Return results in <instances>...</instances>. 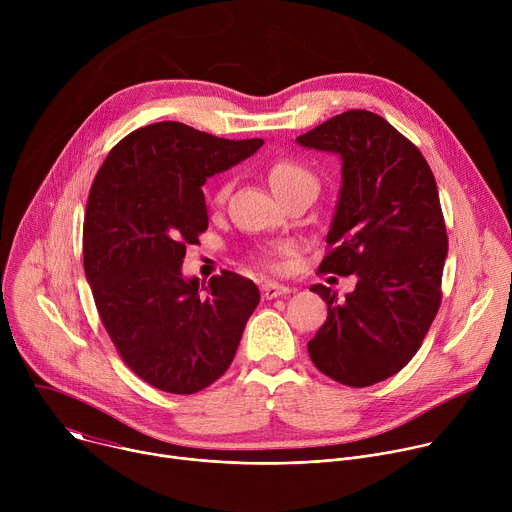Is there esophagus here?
Returning <instances> with one entry per match:
<instances>
[{
	"label": "esophagus",
	"instance_id": "1",
	"mask_svg": "<svg viewBox=\"0 0 512 512\" xmlns=\"http://www.w3.org/2000/svg\"><path fill=\"white\" fill-rule=\"evenodd\" d=\"M289 291H291V287H287V285H283V283H277V281H265V283L261 285V296H263L265 300H275V298H279V296L289 294Z\"/></svg>",
	"mask_w": 512,
	"mask_h": 512
}]
</instances>
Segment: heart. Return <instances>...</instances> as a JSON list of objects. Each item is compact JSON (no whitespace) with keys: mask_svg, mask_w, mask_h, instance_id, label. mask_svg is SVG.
<instances>
[{"mask_svg":"<svg viewBox=\"0 0 512 512\" xmlns=\"http://www.w3.org/2000/svg\"><path fill=\"white\" fill-rule=\"evenodd\" d=\"M269 184L275 192V196H285L291 192H318V178L312 170H308L298 160H277L271 164L267 172ZM229 194V182H221L214 190V202L221 204Z\"/></svg>","mask_w":512,"mask_h":512,"instance_id":"heart-1","label":"heart"}]
</instances>
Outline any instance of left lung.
<instances>
[{
  "label": "left lung",
  "mask_w": 512,
  "mask_h": 512,
  "mask_svg": "<svg viewBox=\"0 0 512 512\" xmlns=\"http://www.w3.org/2000/svg\"><path fill=\"white\" fill-rule=\"evenodd\" d=\"M296 141L342 162L320 271L356 277L344 298L310 287L328 318L308 352L326 377L371 387L413 358L440 308L448 257L440 194L421 152L371 111L340 113Z\"/></svg>",
  "instance_id": "8db88e82"
}]
</instances>
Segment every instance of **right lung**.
<instances>
[{
  "label": "right lung",
  "mask_w": 512,
  "mask_h": 512,
  "mask_svg": "<svg viewBox=\"0 0 512 512\" xmlns=\"http://www.w3.org/2000/svg\"><path fill=\"white\" fill-rule=\"evenodd\" d=\"M263 139H223L178 121L139 127L109 152L89 192L83 259L101 322L127 367L192 395L231 367L259 289L233 271L184 277L186 245L208 227L206 178Z\"/></svg>",
  "instance_id": "right-lung-1"
}]
</instances>
